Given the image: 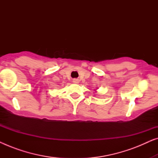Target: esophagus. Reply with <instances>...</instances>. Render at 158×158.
<instances>
[{
  "instance_id": "obj_1",
  "label": "esophagus",
  "mask_w": 158,
  "mask_h": 158,
  "mask_svg": "<svg viewBox=\"0 0 158 158\" xmlns=\"http://www.w3.org/2000/svg\"><path fill=\"white\" fill-rule=\"evenodd\" d=\"M73 82H74V83H78V81H77V79L73 80Z\"/></svg>"
}]
</instances>
